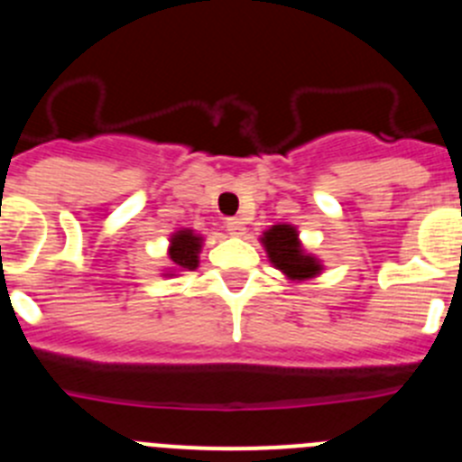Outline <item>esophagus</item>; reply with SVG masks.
Instances as JSON below:
<instances>
[{
    "label": "esophagus",
    "instance_id": "34e87169",
    "mask_svg": "<svg viewBox=\"0 0 462 462\" xmlns=\"http://www.w3.org/2000/svg\"><path fill=\"white\" fill-rule=\"evenodd\" d=\"M226 227H227V232H230L232 236H241L245 232V223L241 221V218H227V223H226Z\"/></svg>",
    "mask_w": 462,
    "mask_h": 462
}]
</instances>
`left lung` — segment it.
Masks as SVG:
<instances>
[{
	"label": "left lung",
	"mask_w": 462,
	"mask_h": 462,
	"mask_svg": "<svg viewBox=\"0 0 462 462\" xmlns=\"http://www.w3.org/2000/svg\"><path fill=\"white\" fill-rule=\"evenodd\" d=\"M266 257L289 282H307L325 271L320 259L309 253L300 241L298 227L291 223H275L259 236Z\"/></svg>",
	"instance_id": "left-lung-1"
}]
</instances>
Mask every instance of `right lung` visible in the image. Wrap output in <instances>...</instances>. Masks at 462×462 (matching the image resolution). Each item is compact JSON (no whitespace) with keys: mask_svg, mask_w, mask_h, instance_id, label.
<instances>
[{"mask_svg":"<svg viewBox=\"0 0 462 462\" xmlns=\"http://www.w3.org/2000/svg\"><path fill=\"white\" fill-rule=\"evenodd\" d=\"M203 241L205 236L199 235L196 230L191 227H180V230L173 232L169 236V262L171 266L164 268L162 277H176L178 273H185V271H196L200 263V250H203Z\"/></svg>","mask_w":462,"mask_h":462,"instance_id":"1","label":"right lung"}]
</instances>
